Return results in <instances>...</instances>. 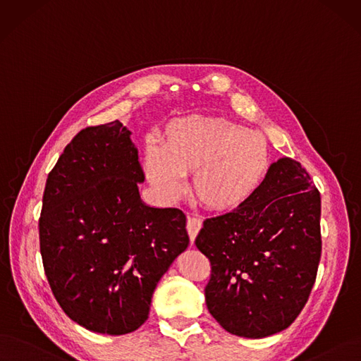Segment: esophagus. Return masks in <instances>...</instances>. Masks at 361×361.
Wrapping results in <instances>:
<instances>
[{"mask_svg":"<svg viewBox=\"0 0 361 361\" xmlns=\"http://www.w3.org/2000/svg\"><path fill=\"white\" fill-rule=\"evenodd\" d=\"M202 228V221L199 219H195V217H189L188 219V233H189V238H190V243L193 244L195 239L199 233V231H201Z\"/></svg>","mask_w":361,"mask_h":361,"instance_id":"obj_1","label":"esophagus"}]
</instances>
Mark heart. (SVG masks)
<instances>
[{
	"instance_id": "b5f03b06",
	"label": "heart",
	"mask_w": 361,
	"mask_h": 361,
	"mask_svg": "<svg viewBox=\"0 0 361 361\" xmlns=\"http://www.w3.org/2000/svg\"><path fill=\"white\" fill-rule=\"evenodd\" d=\"M269 166V145L262 133L219 116L173 118L160 135V149L150 141L142 153L144 176L160 199H177L184 176L192 172L195 196L219 212L247 204Z\"/></svg>"
}]
</instances>
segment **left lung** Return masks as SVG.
Returning a JSON list of instances; mask_svg holds the SVG:
<instances>
[{
	"mask_svg": "<svg viewBox=\"0 0 361 361\" xmlns=\"http://www.w3.org/2000/svg\"><path fill=\"white\" fill-rule=\"evenodd\" d=\"M319 217L308 172L281 157L247 204L204 221L195 244L211 262L205 302L224 330L260 339L295 322L322 256Z\"/></svg>",
	"mask_w": 361,
	"mask_h": 361,
	"instance_id": "obj_1",
	"label": "left lung"
}]
</instances>
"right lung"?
<instances>
[{
    "instance_id": "1",
    "label": "right lung",
    "mask_w": 361,
    "mask_h": 361,
    "mask_svg": "<svg viewBox=\"0 0 361 361\" xmlns=\"http://www.w3.org/2000/svg\"><path fill=\"white\" fill-rule=\"evenodd\" d=\"M118 120L80 130L49 173L39 250L73 322L125 335L149 317L159 279L189 245L185 216L142 202L144 172Z\"/></svg>"
}]
</instances>
